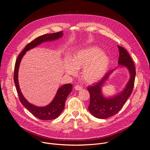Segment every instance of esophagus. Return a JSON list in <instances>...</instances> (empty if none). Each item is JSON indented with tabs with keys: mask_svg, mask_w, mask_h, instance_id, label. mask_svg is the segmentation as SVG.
Masks as SVG:
<instances>
[{
	"mask_svg": "<svg viewBox=\"0 0 150 150\" xmlns=\"http://www.w3.org/2000/svg\"><path fill=\"white\" fill-rule=\"evenodd\" d=\"M74 88L76 90H81V89H82V87L81 86H80V85H75V86L74 87Z\"/></svg>",
	"mask_w": 150,
	"mask_h": 150,
	"instance_id": "esophagus-1",
	"label": "esophagus"
}]
</instances>
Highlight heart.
<instances>
[{"instance_id":"obj_1","label":"heart","mask_w":150,"mask_h":150,"mask_svg":"<svg viewBox=\"0 0 150 150\" xmlns=\"http://www.w3.org/2000/svg\"><path fill=\"white\" fill-rule=\"evenodd\" d=\"M109 65V59L102 50L96 47L78 50L74 53L72 60L65 61V70L67 74L74 75L77 68H82V76L88 82L100 79L106 72Z\"/></svg>"}]
</instances>
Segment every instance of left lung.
I'll use <instances>...</instances> for the list:
<instances>
[{"mask_svg": "<svg viewBox=\"0 0 150 150\" xmlns=\"http://www.w3.org/2000/svg\"><path fill=\"white\" fill-rule=\"evenodd\" d=\"M117 47L119 50V66L127 68L130 74V78L121 93L110 98L103 96L101 87L115 69L107 73L98 82L88 87L90 95L88 110L91 115L98 119H106L117 113L131 96L134 88L136 75L134 62L125 49L119 46Z\"/></svg>", "mask_w": 150, "mask_h": 150, "instance_id": "1", "label": "left lung"}]
</instances>
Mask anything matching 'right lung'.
I'll return each instance as SVG.
<instances>
[{"instance_id": "obj_1", "label": "right lung", "mask_w": 150, "mask_h": 150, "mask_svg": "<svg viewBox=\"0 0 150 150\" xmlns=\"http://www.w3.org/2000/svg\"><path fill=\"white\" fill-rule=\"evenodd\" d=\"M63 35V32L60 31L55 33L47 34L41 35L28 43L24 49L18 56L15 65L13 80L15 83L16 89L19 96L20 101L25 108L37 118L41 120H52L57 117L65 108V103L67 97L72 91V85L67 83L60 87L53 98V101L45 107H37L30 103L24 97L21 91L18 83V69L20 62L26 52L37 46L43 42L50 41L59 39Z\"/></svg>"}]
</instances>
